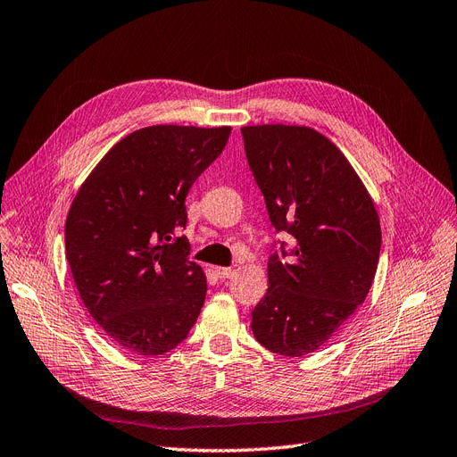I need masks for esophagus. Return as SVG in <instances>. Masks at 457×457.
I'll list each match as a JSON object with an SVG mask.
<instances>
[{
    "instance_id": "esophagus-1",
    "label": "esophagus",
    "mask_w": 457,
    "mask_h": 457,
    "mask_svg": "<svg viewBox=\"0 0 457 457\" xmlns=\"http://www.w3.org/2000/svg\"><path fill=\"white\" fill-rule=\"evenodd\" d=\"M214 271L220 278H231L235 275V269H231V267H216Z\"/></svg>"
}]
</instances>
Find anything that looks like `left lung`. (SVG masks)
Masks as SVG:
<instances>
[{"label":"left lung","mask_w":457,"mask_h":457,"mask_svg":"<svg viewBox=\"0 0 457 457\" xmlns=\"http://www.w3.org/2000/svg\"><path fill=\"white\" fill-rule=\"evenodd\" d=\"M269 220L284 241L267 262L269 288L252 311L260 345L280 356L318 350L365 301L382 233L375 203L343 152L305 126L241 128Z\"/></svg>","instance_id":"1"}]
</instances>
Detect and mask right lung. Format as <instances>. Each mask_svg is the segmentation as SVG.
<instances>
[{
  "mask_svg": "<svg viewBox=\"0 0 457 457\" xmlns=\"http://www.w3.org/2000/svg\"><path fill=\"white\" fill-rule=\"evenodd\" d=\"M231 128L148 126L118 141L77 192L65 256L84 307L111 339L162 356L188 337L207 294L190 262L186 195Z\"/></svg>",
  "mask_w": 457,
  "mask_h": 457,
  "instance_id": "1",
  "label": "right lung"
}]
</instances>
